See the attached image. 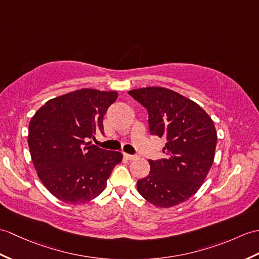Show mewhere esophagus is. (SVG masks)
Returning <instances> with one entry per match:
<instances>
[{"mask_svg": "<svg viewBox=\"0 0 259 259\" xmlns=\"http://www.w3.org/2000/svg\"><path fill=\"white\" fill-rule=\"evenodd\" d=\"M123 157H124L125 159H127V160H129V161H132V160H136V159H137L136 155L128 154V153H123Z\"/></svg>", "mask_w": 259, "mask_h": 259, "instance_id": "34e87169", "label": "esophagus"}]
</instances>
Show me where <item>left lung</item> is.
I'll return each mask as SVG.
<instances>
[{
    "label": "left lung",
    "mask_w": 259,
    "mask_h": 259,
    "mask_svg": "<svg viewBox=\"0 0 259 259\" xmlns=\"http://www.w3.org/2000/svg\"><path fill=\"white\" fill-rule=\"evenodd\" d=\"M149 113L152 136L166 139L164 158L150 160V173L138 192L153 205L172 207L193 196L214 161L218 134L213 120L196 102L164 87L128 92Z\"/></svg>",
    "instance_id": "left-lung-1"
}]
</instances>
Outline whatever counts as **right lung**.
<instances>
[{"label": "right lung", "mask_w": 259, "mask_h": 259, "mask_svg": "<svg viewBox=\"0 0 259 259\" xmlns=\"http://www.w3.org/2000/svg\"><path fill=\"white\" fill-rule=\"evenodd\" d=\"M117 92L82 88L45 102L28 124V148L39 180L65 203L85 204L97 197L122 160L119 151H108L87 142L104 134L108 107Z\"/></svg>", "instance_id": "add662e5"}]
</instances>
